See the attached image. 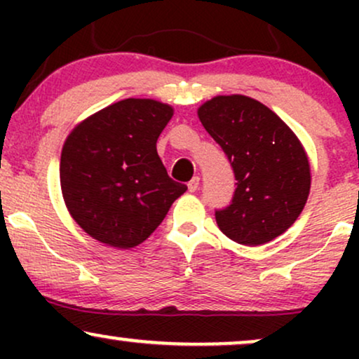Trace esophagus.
<instances>
[{
    "label": "esophagus",
    "instance_id": "1",
    "mask_svg": "<svg viewBox=\"0 0 359 359\" xmlns=\"http://www.w3.org/2000/svg\"><path fill=\"white\" fill-rule=\"evenodd\" d=\"M199 177H194V179L191 180V182H189L187 184V187H189V191H191V192H196L197 191V189H199Z\"/></svg>",
    "mask_w": 359,
    "mask_h": 359
}]
</instances>
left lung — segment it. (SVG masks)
<instances>
[{
    "instance_id": "left-lung-1",
    "label": "left lung",
    "mask_w": 359,
    "mask_h": 359,
    "mask_svg": "<svg viewBox=\"0 0 359 359\" xmlns=\"http://www.w3.org/2000/svg\"><path fill=\"white\" fill-rule=\"evenodd\" d=\"M197 114L236 179L231 204L216 211L221 231L246 246L285 233L311 191V165L294 131L265 104L241 94L212 97Z\"/></svg>"
}]
</instances>
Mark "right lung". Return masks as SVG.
Wrapping results in <instances>:
<instances>
[{"label": "right lung", "instance_id": "obj_1", "mask_svg": "<svg viewBox=\"0 0 359 359\" xmlns=\"http://www.w3.org/2000/svg\"><path fill=\"white\" fill-rule=\"evenodd\" d=\"M172 116V106L130 97L84 119L65 140L62 196L94 240L121 250L138 246L187 191L168 177L156 154Z\"/></svg>", "mask_w": 359, "mask_h": 359}]
</instances>
